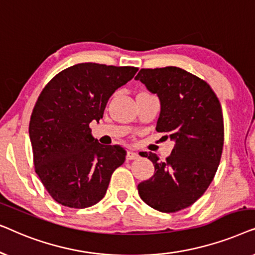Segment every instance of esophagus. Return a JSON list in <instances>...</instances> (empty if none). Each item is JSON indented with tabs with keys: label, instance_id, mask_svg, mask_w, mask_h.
Listing matches in <instances>:
<instances>
[{
	"label": "esophagus",
	"instance_id": "1",
	"mask_svg": "<svg viewBox=\"0 0 255 255\" xmlns=\"http://www.w3.org/2000/svg\"><path fill=\"white\" fill-rule=\"evenodd\" d=\"M138 153L134 152V151H128V154H127V160L128 161H130V160H135L138 159Z\"/></svg>",
	"mask_w": 255,
	"mask_h": 255
}]
</instances>
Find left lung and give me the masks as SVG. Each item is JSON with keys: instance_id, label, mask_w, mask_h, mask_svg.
I'll use <instances>...</instances> for the list:
<instances>
[{"instance_id": "left-lung-1", "label": "left lung", "mask_w": 255, "mask_h": 255, "mask_svg": "<svg viewBox=\"0 0 255 255\" xmlns=\"http://www.w3.org/2000/svg\"><path fill=\"white\" fill-rule=\"evenodd\" d=\"M134 79L158 95L155 130L175 142L165 161L139 153L154 165V175L138 184L139 196L158 211H180L205 193L217 172L224 145L221 103L204 80L174 66L142 68Z\"/></svg>"}]
</instances>
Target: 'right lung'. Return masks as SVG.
I'll return each instance as SVG.
<instances>
[{"mask_svg":"<svg viewBox=\"0 0 255 255\" xmlns=\"http://www.w3.org/2000/svg\"><path fill=\"white\" fill-rule=\"evenodd\" d=\"M137 71L85 62L58 73L41 90L29 134L37 175L59 204L75 209L96 204L114 170L124 163L127 151L101 145L89 124L103 117L110 96Z\"/></svg>","mask_w":255,"mask_h":255,"instance_id":"obj_1","label":"right lung"}]
</instances>
